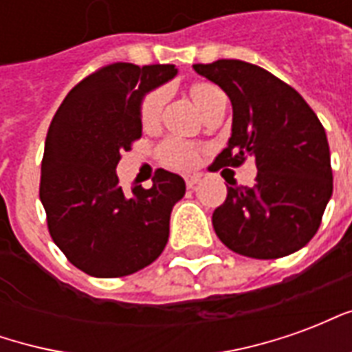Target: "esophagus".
<instances>
[{
    "label": "esophagus",
    "mask_w": 352,
    "mask_h": 352,
    "mask_svg": "<svg viewBox=\"0 0 352 352\" xmlns=\"http://www.w3.org/2000/svg\"><path fill=\"white\" fill-rule=\"evenodd\" d=\"M184 183H186L188 188H194L199 183V175H186L184 177Z\"/></svg>",
    "instance_id": "34e87169"
}]
</instances>
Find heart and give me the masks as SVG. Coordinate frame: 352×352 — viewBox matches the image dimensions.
I'll return each instance as SVG.
<instances>
[{
	"mask_svg": "<svg viewBox=\"0 0 352 352\" xmlns=\"http://www.w3.org/2000/svg\"><path fill=\"white\" fill-rule=\"evenodd\" d=\"M192 100L196 103V107L201 111L206 107L207 103H211L214 98L222 96V92L213 85H207V82H198L194 85L190 90ZM162 103H164V92L162 90H153L151 94H146L145 100L141 103V122L145 126L156 122V118L160 115ZM162 160L166 162L168 166L177 169H188L192 168L196 160H198V154L192 148L188 143L179 141V139H171L168 143H164L160 148Z\"/></svg>",
	"mask_w": 352,
	"mask_h": 352,
	"instance_id": "1",
	"label": "heart"
}]
</instances>
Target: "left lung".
<instances>
[{"instance_id": "left-lung-1", "label": "left lung", "mask_w": 352, "mask_h": 352, "mask_svg": "<svg viewBox=\"0 0 352 352\" xmlns=\"http://www.w3.org/2000/svg\"><path fill=\"white\" fill-rule=\"evenodd\" d=\"M194 72L232 101V135L214 169L254 158V188L228 186L213 213L222 243L249 258H280L317 234L332 198L330 146L322 124L294 88L241 60L196 64Z\"/></svg>"}]
</instances>
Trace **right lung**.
Here are the masks:
<instances>
[{
  "mask_svg": "<svg viewBox=\"0 0 352 352\" xmlns=\"http://www.w3.org/2000/svg\"><path fill=\"white\" fill-rule=\"evenodd\" d=\"M175 75L171 64L101 67L65 96L50 122L39 198L58 249L92 277L139 272L168 243L183 177L158 169L151 188L124 192L116 166L141 138L143 98Z\"/></svg>",
  "mask_w": 352,
  "mask_h": 352,
  "instance_id": "1",
  "label": "right lung"
}]
</instances>
